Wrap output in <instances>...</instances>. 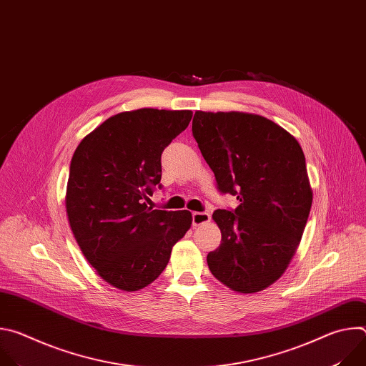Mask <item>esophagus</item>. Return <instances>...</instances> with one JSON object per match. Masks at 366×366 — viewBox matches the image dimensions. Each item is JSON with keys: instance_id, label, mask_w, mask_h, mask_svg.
Segmentation results:
<instances>
[{"instance_id": "esophagus-1", "label": "esophagus", "mask_w": 366, "mask_h": 366, "mask_svg": "<svg viewBox=\"0 0 366 366\" xmlns=\"http://www.w3.org/2000/svg\"><path fill=\"white\" fill-rule=\"evenodd\" d=\"M210 220H212V216L208 213H199V212L192 213V224L194 226H201L204 223H208Z\"/></svg>"}]
</instances>
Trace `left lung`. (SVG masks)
<instances>
[{"label": "left lung", "instance_id": "left-lung-1", "mask_svg": "<svg viewBox=\"0 0 366 366\" xmlns=\"http://www.w3.org/2000/svg\"><path fill=\"white\" fill-rule=\"evenodd\" d=\"M192 134L219 189L237 195L234 212L216 210L220 246L212 274L240 294L281 278L302 237L312 189L297 139L272 120L242 112H195Z\"/></svg>", "mask_w": 366, "mask_h": 366}]
</instances>
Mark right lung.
<instances>
[{
    "instance_id": "right-lung-1",
    "label": "right lung",
    "mask_w": 366,
    "mask_h": 366,
    "mask_svg": "<svg viewBox=\"0 0 366 366\" xmlns=\"http://www.w3.org/2000/svg\"><path fill=\"white\" fill-rule=\"evenodd\" d=\"M191 119L189 110L123 112L86 134L72 156L69 226L89 265L114 288L132 292L152 284L192 224L188 210L147 205L161 182L164 149Z\"/></svg>"
}]
</instances>
